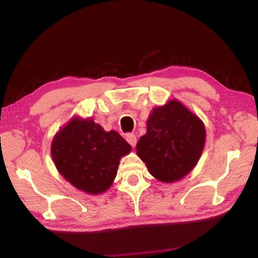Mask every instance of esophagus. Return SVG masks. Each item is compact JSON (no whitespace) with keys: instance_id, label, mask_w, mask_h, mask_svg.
Returning <instances> with one entry per match:
<instances>
[{"instance_id":"esophagus-1","label":"esophagus","mask_w":258,"mask_h":258,"mask_svg":"<svg viewBox=\"0 0 258 258\" xmlns=\"http://www.w3.org/2000/svg\"><path fill=\"white\" fill-rule=\"evenodd\" d=\"M126 141H127L132 147H135V145H137V137L132 133L127 134L126 135Z\"/></svg>"}]
</instances>
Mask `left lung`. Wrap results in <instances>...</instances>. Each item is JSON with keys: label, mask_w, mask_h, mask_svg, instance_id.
<instances>
[{"label": "left lung", "mask_w": 258, "mask_h": 258, "mask_svg": "<svg viewBox=\"0 0 258 258\" xmlns=\"http://www.w3.org/2000/svg\"><path fill=\"white\" fill-rule=\"evenodd\" d=\"M147 126L146 135L137 145V154L151 175L167 183L185 176L204 149L206 133L203 121L172 100L152 110Z\"/></svg>", "instance_id": "8db88e82"}]
</instances>
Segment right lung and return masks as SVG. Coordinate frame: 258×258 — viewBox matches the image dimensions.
Segmentation results:
<instances>
[{
  "label": "right lung",
  "instance_id": "right-lung-1",
  "mask_svg": "<svg viewBox=\"0 0 258 258\" xmlns=\"http://www.w3.org/2000/svg\"><path fill=\"white\" fill-rule=\"evenodd\" d=\"M131 146L93 119H73L55 135L51 155L59 173L77 189L101 194L112 184L121 156Z\"/></svg>",
  "mask_w": 258,
  "mask_h": 258
}]
</instances>
